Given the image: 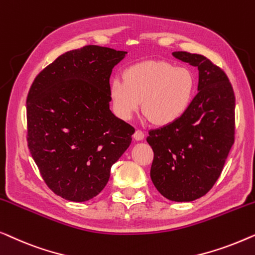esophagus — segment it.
Returning a JSON list of instances; mask_svg holds the SVG:
<instances>
[{
	"label": "esophagus",
	"mask_w": 255,
	"mask_h": 255,
	"mask_svg": "<svg viewBox=\"0 0 255 255\" xmlns=\"http://www.w3.org/2000/svg\"><path fill=\"white\" fill-rule=\"evenodd\" d=\"M132 137H134L136 141H142V139L144 138V132H143L142 130H139V129H137V130H135Z\"/></svg>",
	"instance_id": "obj_1"
}]
</instances>
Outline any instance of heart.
<instances>
[{"label": "heart", "mask_w": 255, "mask_h": 255, "mask_svg": "<svg viewBox=\"0 0 255 255\" xmlns=\"http://www.w3.org/2000/svg\"><path fill=\"white\" fill-rule=\"evenodd\" d=\"M124 80L110 84L114 113L131 120L143 102V112L157 126H168L184 117L195 96L196 81L187 68L164 61H145L128 67Z\"/></svg>", "instance_id": "1"}]
</instances>
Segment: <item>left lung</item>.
Wrapping results in <instances>:
<instances>
[{"mask_svg": "<svg viewBox=\"0 0 255 255\" xmlns=\"http://www.w3.org/2000/svg\"><path fill=\"white\" fill-rule=\"evenodd\" d=\"M172 55L198 67L199 92L177 123L149 131L150 177L164 198L189 202L206 195L220 178L235 142L236 99L227 74L206 56Z\"/></svg>", "mask_w": 255, "mask_h": 255, "instance_id": "obj_1", "label": "left lung"}]
</instances>
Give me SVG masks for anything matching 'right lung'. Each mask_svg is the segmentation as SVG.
Instances as JSON below:
<instances>
[{"mask_svg":"<svg viewBox=\"0 0 255 255\" xmlns=\"http://www.w3.org/2000/svg\"><path fill=\"white\" fill-rule=\"evenodd\" d=\"M127 52L96 45L60 55L38 74L26 99L27 146L61 198L98 195L135 129L110 110V77Z\"/></svg>","mask_w":255,"mask_h":255,"instance_id":"1","label":"right lung"}]
</instances>
